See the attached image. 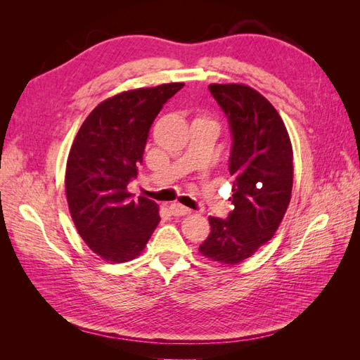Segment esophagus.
<instances>
[{"label": "esophagus", "instance_id": "34e87169", "mask_svg": "<svg viewBox=\"0 0 360 360\" xmlns=\"http://www.w3.org/2000/svg\"><path fill=\"white\" fill-rule=\"evenodd\" d=\"M169 212L174 216H183V214L191 213V209H188V207H184V205L179 204V202H174V204L169 205Z\"/></svg>", "mask_w": 360, "mask_h": 360}]
</instances>
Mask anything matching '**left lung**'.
Listing matches in <instances>:
<instances>
[{
  "label": "left lung",
  "instance_id": "left-lung-1",
  "mask_svg": "<svg viewBox=\"0 0 360 360\" xmlns=\"http://www.w3.org/2000/svg\"><path fill=\"white\" fill-rule=\"evenodd\" d=\"M209 90L230 124L234 209L226 219L209 217L210 236L200 254L238 264L267 243L284 219L292 189V148L278 111L243 84H210Z\"/></svg>",
  "mask_w": 360,
  "mask_h": 360
}]
</instances>
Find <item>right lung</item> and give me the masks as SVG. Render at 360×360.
Wrapping results in <instances>:
<instances>
[{"instance_id":"1","label":"right lung","mask_w":360,"mask_h":360,"mask_svg":"<svg viewBox=\"0 0 360 360\" xmlns=\"http://www.w3.org/2000/svg\"><path fill=\"white\" fill-rule=\"evenodd\" d=\"M183 82L120 93L97 105L76 134L68 158L66 197L82 240L106 261L124 263L143 252L158 226L159 205L132 200V181L150 127Z\"/></svg>"}]
</instances>
